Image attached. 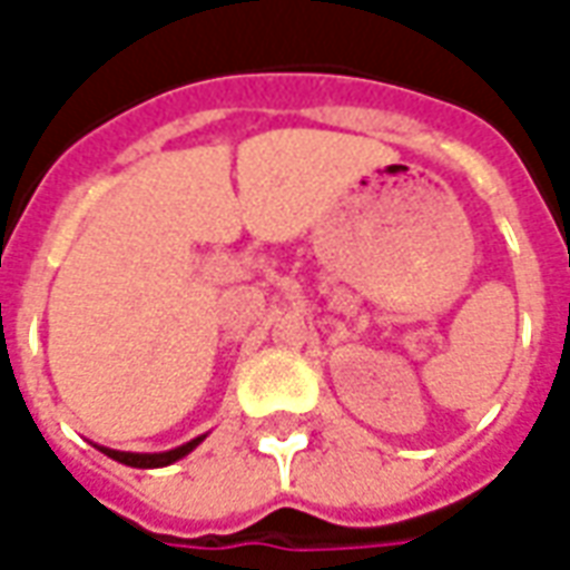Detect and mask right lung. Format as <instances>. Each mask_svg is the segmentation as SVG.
I'll use <instances>...</instances> for the list:
<instances>
[{
    "label": "right lung",
    "mask_w": 570,
    "mask_h": 570,
    "mask_svg": "<svg viewBox=\"0 0 570 570\" xmlns=\"http://www.w3.org/2000/svg\"><path fill=\"white\" fill-rule=\"evenodd\" d=\"M204 440V436H198V440L186 442V445H179V449H170V452H155V454H140V452H116V449H100L104 454H109L112 461H118V464H128V466H140V470H149V466H167L174 464V461H179V458H186L198 442Z\"/></svg>",
    "instance_id": "add662e5"
}]
</instances>
